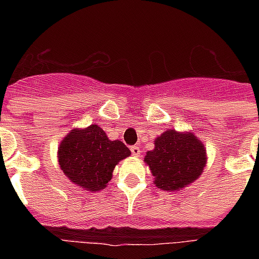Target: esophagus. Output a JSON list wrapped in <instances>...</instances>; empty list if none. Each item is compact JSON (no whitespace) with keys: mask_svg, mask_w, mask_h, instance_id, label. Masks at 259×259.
Listing matches in <instances>:
<instances>
[{"mask_svg":"<svg viewBox=\"0 0 259 259\" xmlns=\"http://www.w3.org/2000/svg\"><path fill=\"white\" fill-rule=\"evenodd\" d=\"M130 152H132V154H133V156H140V153H141V149H140V146L133 145L132 148H130Z\"/></svg>","mask_w":259,"mask_h":259,"instance_id":"34e87169","label":"esophagus"}]
</instances>
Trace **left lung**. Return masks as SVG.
Returning a JSON list of instances; mask_svg holds the SVG:
<instances>
[{"instance_id": "8db88e82", "label": "left lung", "mask_w": 259, "mask_h": 259, "mask_svg": "<svg viewBox=\"0 0 259 259\" xmlns=\"http://www.w3.org/2000/svg\"><path fill=\"white\" fill-rule=\"evenodd\" d=\"M145 162L158 188L176 191L200 176L205 165V149L191 133L166 130L156 138L154 149L146 153Z\"/></svg>"}]
</instances>
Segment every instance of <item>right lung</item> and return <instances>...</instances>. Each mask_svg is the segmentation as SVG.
<instances>
[{
    "mask_svg": "<svg viewBox=\"0 0 259 259\" xmlns=\"http://www.w3.org/2000/svg\"><path fill=\"white\" fill-rule=\"evenodd\" d=\"M59 164L66 176L79 187L99 191L111 179L114 166L130 156L122 141H110L98 125L71 130L59 146Z\"/></svg>",
    "mask_w": 259,
    "mask_h": 259,
    "instance_id": "right-lung-1",
    "label": "right lung"
}]
</instances>
